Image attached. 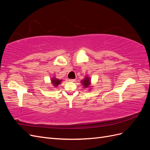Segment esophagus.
Segmentation results:
<instances>
[{"instance_id": "obj_1", "label": "esophagus", "mask_w": 150, "mask_h": 150, "mask_svg": "<svg viewBox=\"0 0 150 150\" xmlns=\"http://www.w3.org/2000/svg\"><path fill=\"white\" fill-rule=\"evenodd\" d=\"M75 81H76V79H69V81H70V82H74Z\"/></svg>"}]
</instances>
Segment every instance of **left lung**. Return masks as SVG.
<instances>
[{"instance_id":"1","label":"left lung","mask_w":150,"mask_h":150,"mask_svg":"<svg viewBox=\"0 0 150 150\" xmlns=\"http://www.w3.org/2000/svg\"><path fill=\"white\" fill-rule=\"evenodd\" d=\"M81 83L82 85H83L84 88H88L89 87H91V79L89 77H86L83 80L81 81Z\"/></svg>"}]
</instances>
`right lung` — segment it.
Returning a JSON list of instances; mask_svg holds the SVG:
<instances>
[{
  "mask_svg": "<svg viewBox=\"0 0 150 150\" xmlns=\"http://www.w3.org/2000/svg\"><path fill=\"white\" fill-rule=\"evenodd\" d=\"M51 83H52V84L54 86V87H57V86L61 82H62V79H57L56 78H55V77H54V78H51Z\"/></svg>",
  "mask_w": 150,
  "mask_h": 150,
  "instance_id": "add662e5",
  "label": "right lung"
}]
</instances>
